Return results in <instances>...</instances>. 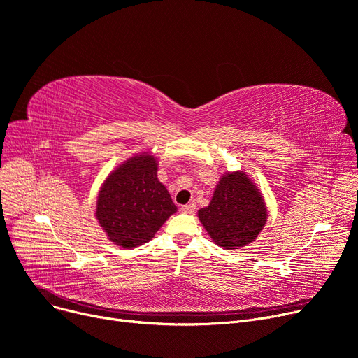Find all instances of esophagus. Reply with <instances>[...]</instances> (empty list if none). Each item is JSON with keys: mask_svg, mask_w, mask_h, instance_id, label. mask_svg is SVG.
<instances>
[{"mask_svg": "<svg viewBox=\"0 0 358 358\" xmlns=\"http://www.w3.org/2000/svg\"><path fill=\"white\" fill-rule=\"evenodd\" d=\"M195 209H196V205H195V202H194V201L182 206V211H183L185 214H194V213H195Z\"/></svg>", "mask_w": 358, "mask_h": 358, "instance_id": "obj_1", "label": "esophagus"}]
</instances>
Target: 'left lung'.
Returning a JSON list of instances; mask_svg holds the SVG:
<instances>
[{
    "label": "left lung",
    "mask_w": 358,
    "mask_h": 358,
    "mask_svg": "<svg viewBox=\"0 0 358 358\" xmlns=\"http://www.w3.org/2000/svg\"><path fill=\"white\" fill-rule=\"evenodd\" d=\"M198 217L215 244L229 250L256 240L267 211L259 189L243 172H236L221 178L211 202L199 209Z\"/></svg>",
    "instance_id": "8db88e82"
}]
</instances>
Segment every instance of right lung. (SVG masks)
Segmentation results:
<instances>
[{"instance_id": "right-lung-1", "label": "right lung", "mask_w": 358, "mask_h": 358, "mask_svg": "<svg viewBox=\"0 0 358 358\" xmlns=\"http://www.w3.org/2000/svg\"><path fill=\"white\" fill-rule=\"evenodd\" d=\"M176 205L157 179L153 156L138 155L114 171L98 195L96 218L108 238L130 248L155 237Z\"/></svg>"}]
</instances>
